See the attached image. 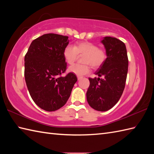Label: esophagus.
Instances as JSON below:
<instances>
[{
    "mask_svg": "<svg viewBox=\"0 0 154 154\" xmlns=\"http://www.w3.org/2000/svg\"><path fill=\"white\" fill-rule=\"evenodd\" d=\"M83 78V77L82 76H77V79H78V80H80V79H81Z\"/></svg>",
    "mask_w": 154,
    "mask_h": 154,
    "instance_id": "obj_1",
    "label": "esophagus"
}]
</instances>
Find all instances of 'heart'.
<instances>
[{"mask_svg":"<svg viewBox=\"0 0 154 154\" xmlns=\"http://www.w3.org/2000/svg\"><path fill=\"white\" fill-rule=\"evenodd\" d=\"M80 55H83V64H75L69 68V71L78 76L86 75L91 71V65L93 68H99L107 58V53L104 48H99L96 44L89 42L77 43L75 46L67 45L64 48L63 57L69 65H72Z\"/></svg>","mask_w":154,"mask_h":154,"instance_id":"heart-1","label":"heart"}]
</instances>
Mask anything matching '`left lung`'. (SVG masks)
Masks as SVG:
<instances>
[{"label":"left lung","mask_w":154,"mask_h":154,"mask_svg":"<svg viewBox=\"0 0 154 154\" xmlns=\"http://www.w3.org/2000/svg\"><path fill=\"white\" fill-rule=\"evenodd\" d=\"M101 42L105 47L107 58L95 72L102 78H89L90 85L87 91V100L93 109L103 112L112 109L122 96L128 59L123 42L116 38L105 37Z\"/></svg>","instance_id":"left-lung-1"}]
</instances>
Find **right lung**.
I'll return each mask as SVG.
<instances>
[{
    "label": "right lung",
    "mask_w": 154,
    "mask_h": 154,
    "mask_svg": "<svg viewBox=\"0 0 154 154\" xmlns=\"http://www.w3.org/2000/svg\"><path fill=\"white\" fill-rule=\"evenodd\" d=\"M68 36L46 34L31 43L24 57V77L29 93L42 109L55 111L67 103L77 78L75 74L65 73L67 63L64 48Z\"/></svg>",
    "instance_id": "obj_1"
}]
</instances>
